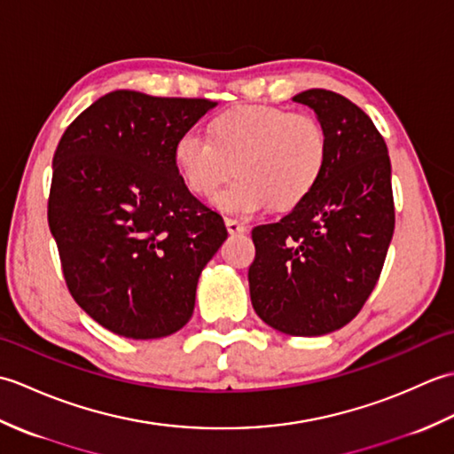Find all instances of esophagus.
<instances>
[{
  "mask_svg": "<svg viewBox=\"0 0 454 454\" xmlns=\"http://www.w3.org/2000/svg\"><path fill=\"white\" fill-rule=\"evenodd\" d=\"M226 228L230 234H244L246 232V224H242V222L236 218H226Z\"/></svg>",
  "mask_w": 454,
  "mask_h": 454,
  "instance_id": "1",
  "label": "esophagus"
}]
</instances>
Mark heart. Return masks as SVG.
I'll use <instances>...</instances> for the list:
<instances>
[{
    "mask_svg": "<svg viewBox=\"0 0 454 454\" xmlns=\"http://www.w3.org/2000/svg\"><path fill=\"white\" fill-rule=\"evenodd\" d=\"M327 160V134L310 113L267 105H244L222 113L212 137L199 129L183 132L176 163L187 187L210 197L234 173L215 202L232 215H255L302 202L320 181Z\"/></svg>",
    "mask_w": 454,
    "mask_h": 454,
    "instance_id": "heart-1",
    "label": "heart"
}]
</instances>
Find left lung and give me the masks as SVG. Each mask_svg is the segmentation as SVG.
Returning a JSON list of instances; mask_svg holds the SVG:
<instances>
[{
    "label": "left lung",
    "instance_id": "obj_1",
    "mask_svg": "<svg viewBox=\"0 0 454 454\" xmlns=\"http://www.w3.org/2000/svg\"><path fill=\"white\" fill-rule=\"evenodd\" d=\"M327 134L320 181L273 224L252 230L249 294L262 320L286 335H324L361 312L394 234L390 158L382 134L340 93L308 90Z\"/></svg>",
    "mask_w": 454,
    "mask_h": 454
}]
</instances>
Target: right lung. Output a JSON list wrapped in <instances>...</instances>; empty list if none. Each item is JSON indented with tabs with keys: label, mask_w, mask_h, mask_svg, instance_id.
Masks as SVG:
<instances>
[{
	"label": "right lung",
	"mask_w": 454,
	"mask_h": 454,
	"mask_svg": "<svg viewBox=\"0 0 454 454\" xmlns=\"http://www.w3.org/2000/svg\"><path fill=\"white\" fill-rule=\"evenodd\" d=\"M215 105L111 91L58 142L48 226L67 291L113 333L158 340L192 316L202 267L228 232L179 176L176 144Z\"/></svg>",
	"instance_id": "add662e5"
}]
</instances>
